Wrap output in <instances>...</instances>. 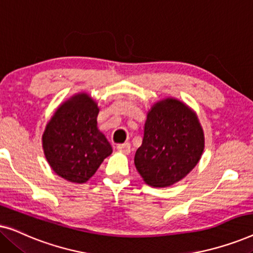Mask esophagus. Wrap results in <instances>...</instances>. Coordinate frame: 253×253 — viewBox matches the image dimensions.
<instances>
[{
    "mask_svg": "<svg viewBox=\"0 0 253 253\" xmlns=\"http://www.w3.org/2000/svg\"><path fill=\"white\" fill-rule=\"evenodd\" d=\"M117 150L123 152V153L129 154L131 152V146L129 143H124V144H119L117 145Z\"/></svg>",
    "mask_w": 253,
    "mask_h": 253,
    "instance_id": "esophagus-1",
    "label": "esophagus"
}]
</instances>
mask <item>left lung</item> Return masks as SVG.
<instances>
[{"label": "left lung", "instance_id": "obj_1", "mask_svg": "<svg viewBox=\"0 0 253 253\" xmlns=\"http://www.w3.org/2000/svg\"><path fill=\"white\" fill-rule=\"evenodd\" d=\"M204 151V132L188 106L166 99L152 107L134 166L148 185L169 186L185 177Z\"/></svg>", "mask_w": 253, "mask_h": 253}]
</instances>
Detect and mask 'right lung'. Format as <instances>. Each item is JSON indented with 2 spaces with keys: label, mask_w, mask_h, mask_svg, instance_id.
I'll use <instances>...</instances> for the list:
<instances>
[{
  "label": "right lung",
  "mask_w": 253,
  "mask_h": 253,
  "mask_svg": "<svg viewBox=\"0 0 253 253\" xmlns=\"http://www.w3.org/2000/svg\"><path fill=\"white\" fill-rule=\"evenodd\" d=\"M99 108L86 93L58 107L47 124L42 146L48 164L58 176L84 183L94 175L112 146L96 126Z\"/></svg>",
  "instance_id": "1"
}]
</instances>
